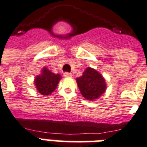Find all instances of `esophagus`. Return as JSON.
<instances>
[{
  "mask_svg": "<svg viewBox=\"0 0 147 147\" xmlns=\"http://www.w3.org/2000/svg\"><path fill=\"white\" fill-rule=\"evenodd\" d=\"M64 77H71L72 76V74L70 73V72H64Z\"/></svg>",
  "mask_w": 147,
  "mask_h": 147,
  "instance_id": "esophagus-1",
  "label": "esophagus"
}]
</instances>
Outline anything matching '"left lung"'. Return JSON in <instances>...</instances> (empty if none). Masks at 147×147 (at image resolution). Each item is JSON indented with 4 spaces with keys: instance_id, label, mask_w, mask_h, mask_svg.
I'll use <instances>...</instances> for the list:
<instances>
[{
    "instance_id": "8db88e82",
    "label": "left lung",
    "mask_w": 147,
    "mask_h": 147,
    "mask_svg": "<svg viewBox=\"0 0 147 147\" xmlns=\"http://www.w3.org/2000/svg\"><path fill=\"white\" fill-rule=\"evenodd\" d=\"M77 84L82 95L87 100H94L105 91L104 78L97 71L87 67L82 76L77 78Z\"/></svg>"
}]
</instances>
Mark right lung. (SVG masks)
Returning <instances> with one entry per match:
<instances>
[{
	"instance_id": "1",
	"label": "right lung",
	"mask_w": 147,
	"mask_h": 147,
	"mask_svg": "<svg viewBox=\"0 0 147 147\" xmlns=\"http://www.w3.org/2000/svg\"><path fill=\"white\" fill-rule=\"evenodd\" d=\"M60 80L61 75H56L46 67H44L42 69V75L36 77L34 84L40 94L42 95H49L57 88Z\"/></svg>"
}]
</instances>
